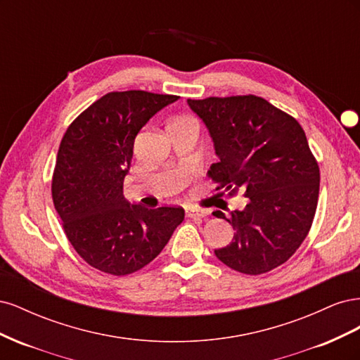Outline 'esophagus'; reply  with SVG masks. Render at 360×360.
Here are the masks:
<instances>
[{
    "label": "esophagus",
    "mask_w": 360,
    "mask_h": 360,
    "mask_svg": "<svg viewBox=\"0 0 360 360\" xmlns=\"http://www.w3.org/2000/svg\"><path fill=\"white\" fill-rule=\"evenodd\" d=\"M186 216L191 217V219H197V217L207 216V212L205 210H200V209H195V207H188V209H186Z\"/></svg>",
    "instance_id": "obj_1"
}]
</instances>
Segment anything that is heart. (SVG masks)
<instances>
[{"mask_svg": "<svg viewBox=\"0 0 360 360\" xmlns=\"http://www.w3.org/2000/svg\"><path fill=\"white\" fill-rule=\"evenodd\" d=\"M177 120H181V122H195V120L191 118V117H180V118H177Z\"/></svg>", "mask_w": 360, "mask_h": 360, "instance_id": "b5f03b06", "label": "heart"}]
</instances>
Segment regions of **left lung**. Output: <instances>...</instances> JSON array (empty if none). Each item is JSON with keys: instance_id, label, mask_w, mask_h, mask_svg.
<instances>
[{"instance_id": "8db88e82", "label": "left lung", "mask_w": 360, "mask_h": 360, "mask_svg": "<svg viewBox=\"0 0 360 360\" xmlns=\"http://www.w3.org/2000/svg\"><path fill=\"white\" fill-rule=\"evenodd\" d=\"M210 132L219 158L209 177L230 197L243 192L231 217L236 234L216 257L245 275L284 264L307 238L317 210L320 168L304 130L290 114L254 94L188 101ZM219 217V216H217Z\"/></svg>"}]
</instances>
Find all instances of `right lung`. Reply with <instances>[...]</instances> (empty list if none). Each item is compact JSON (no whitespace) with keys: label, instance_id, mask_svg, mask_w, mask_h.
<instances>
[{"label":"right lung","instance_id":"right-lung-1","mask_svg":"<svg viewBox=\"0 0 360 360\" xmlns=\"http://www.w3.org/2000/svg\"><path fill=\"white\" fill-rule=\"evenodd\" d=\"M179 96L143 90L102 96L64 134L52 176L64 233L91 267L130 275L153 261L183 222L181 207L146 209L124 200L138 132Z\"/></svg>","mask_w":360,"mask_h":360}]
</instances>
